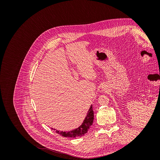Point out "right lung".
I'll list each match as a JSON object with an SVG mask.
<instances>
[{
  "mask_svg": "<svg viewBox=\"0 0 160 160\" xmlns=\"http://www.w3.org/2000/svg\"><path fill=\"white\" fill-rule=\"evenodd\" d=\"M93 118H94V114H93V107L92 105L90 107L88 114H87V116L85 117L83 123L81 124V125L77 128L74 130H72L71 132H59V131L56 130V132L62 135V137H65V138H76V137H81L82 135H84L90 127L93 124ZM53 129L52 128H51ZM55 130V129H54Z\"/></svg>",
  "mask_w": 160,
  "mask_h": 160,
  "instance_id": "add662e5",
  "label": "right lung"
}]
</instances>
